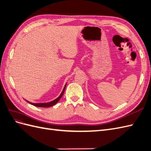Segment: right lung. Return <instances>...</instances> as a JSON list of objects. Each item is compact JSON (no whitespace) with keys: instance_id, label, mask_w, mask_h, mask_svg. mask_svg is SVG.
<instances>
[{"instance_id":"add662e5","label":"right lung","mask_w":151,"mask_h":151,"mask_svg":"<svg viewBox=\"0 0 151 151\" xmlns=\"http://www.w3.org/2000/svg\"><path fill=\"white\" fill-rule=\"evenodd\" d=\"M66 85H67V83L65 84L64 88H63L61 94H60V96H59L56 98L55 99L53 100V101H50V102H48V103H31V102H29L28 101H27V100H26V101L27 102H28L29 103L33 104V106H37V107H45V108H47V107H50V106H53V105L55 104L56 103H58V101H59V100L60 99V98L62 97V96L63 94V93H64V91H65V87H66Z\"/></svg>"}]
</instances>
